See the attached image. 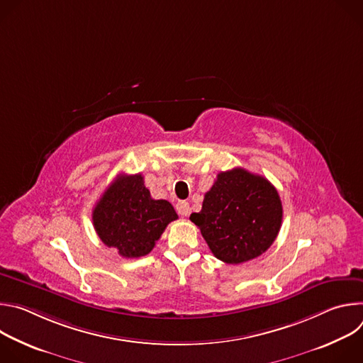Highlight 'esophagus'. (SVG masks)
<instances>
[{"label": "esophagus", "instance_id": "obj_1", "mask_svg": "<svg viewBox=\"0 0 363 363\" xmlns=\"http://www.w3.org/2000/svg\"><path fill=\"white\" fill-rule=\"evenodd\" d=\"M177 211L179 216L182 217H186L189 214V203L186 201H179L177 203Z\"/></svg>", "mask_w": 363, "mask_h": 363}]
</instances>
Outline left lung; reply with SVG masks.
Returning a JSON list of instances; mask_svg holds the SVG:
<instances>
[{
    "mask_svg": "<svg viewBox=\"0 0 363 363\" xmlns=\"http://www.w3.org/2000/svg\"><path fill=\"white\" fill-rule=\"evenodd\" d=\"M189 220L218 260L240 264L266 252L283 220L277 189L242 168L220 172L205 194L202 210Z\"/></svg>",
    "mask_w": 363,
    "mask_h": 363,
    "instance_id": "1",
    "label": "left lung"
}]
</instances>
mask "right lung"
Returning a JSON list of instances; mask_svg holds the SVG:
<instances>
[{
  "label": "right lung",
  "instance_id": "right-lung-1",
  "mask_svg": "<svg viewBox=\"0 0 363 363\" xmlns=\"http://www.w3.org/2000/svg\"><path fill=\"white\" fill-rule=\"evenodd\" d=\"M177 218L168 201L150 196L140 174L118 177L91 214L99 238L125 258L149 254L167 225Z\"/></svg>",
  "mask_w": 363,
  "mask_h": 363
}]
</instances>
